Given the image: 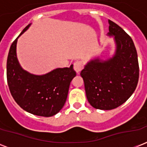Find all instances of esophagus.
I'll return each mask as SVG.
<instances>
[{
	"mask_svg": "<svg viewBox=\"0 0 147 147\" xmlns=\"http://www.w3.org/2000/svg\"><path fill=\"white\" fill-rule=\"evenodd\" d=\"M74 69L75 71L77 72L78 74H79V72L81 71V70L83 69V63L80 61H76V62H74Z\"/></svg>",
	"mask_w": 147,
	"mask_h": 147,
	"instance_id": "1",
	"label": "esophagus"
}]
</instances>
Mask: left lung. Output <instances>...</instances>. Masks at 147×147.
<instances>
[{
    "label": "left lung",
    "mask_w": 147,
    "mask_h": 147,
    "mask_svg": "<svg viewBox=\"0 0 147 147\" xmlns=\"http://www.w3.org/2000/svg\"><path fill=\"white\" fill-rule=\"evenodd\" d=\"M108 36H114L116 52L112 58L94 59L81 71L86 97L92 107L112 110L130 98L139 80L137 49L132 39L121 26L108 20Z\"/></svg>",
    "instance_id": "8db88e82"
}]
</instances>
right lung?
I'll use <instances>...</instances> for the list:
<instances>
[{"label": "right lung", "mask_w": 147, "mask_h": 147, "mask_svg": "<svg viewBox=\"0 0 147 147\" xmlns=\"http://www.w3.org/2000/svg\"><path fill=\"white\" fill-rule=\"evenodd\" d=\"M26 26L19 36L29 28ZM10 46L7 60V79L11 95L20 107L34 115L51 117L62 109L66 101L69 85L76 76L73 65L59 68L42 76L27 72L17 58V39Z\"/></svg>", "instance_id": "add662e5"}]
</instances>
